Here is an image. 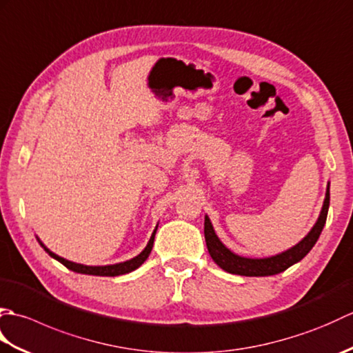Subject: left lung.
I'll use <instances>...</instances> for the list:
<instances>
[{"instance_id":"left-lung-1","label":"left lung","mask_w":353,"mask_h":353,"mask_svg":"<svg viewBox=\"0 0 353 353\" xmlns=\"http://www.w3.org/2000/svg\"><path fill=\"white\" fill-rule=\"evenodd\" d=\"M329 209V183L326 188V197L323 201V208L319 219L314 224V228L310 230V234L306 235L302 241H299L296 245H292L291 249L285 250L279 254L270 258H244L239 254L230 252L226 245H224L220 238L216 236L215 230L212 228V223L209 220V216L205 215V239L208 245V252L211 254V258L220 268L224 272L239 276H273L277 273H282L288 267L294 265L296 262L302 261L310 250L317 243V239L321 234V230L325 228L326 216Z\"/></svg>"}]
</instances>
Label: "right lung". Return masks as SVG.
Listing matches in <instances>:
<instances>
[{
    "label": "right lung",
    "mask_w": 353,
    "mask_h": 353,
    "mask_svg": "<svg viewBox=\"0 0 353 353\" xmlns=\"http://www.w3.org/2000/svg\"><path fill=\"white\" fill-rule=\"evenodd\" d=\"M156 230H157V226L156 229L153 230L152 236H150V241L147 243L145 249L142 250L138 256H134L129 261L125 262H119V264H114V265H83V264H77V262H72V261H68L65 259L62 256H59V254L52 253L51 250H48L47 247H45L41 239L37 238V241H39V244L43 247V250L47 252L51 258L57 259L61 264H63L66 268L72 270V272L76 273H81V274H92V276H119V274H125V273H130L133 272V270H137L138 267H141L142 264H144V261L148 258L150 252H152L153 249V243H154V235H156Z\"/></svg>",
    "instance_id": "1"
}]
</instances>
